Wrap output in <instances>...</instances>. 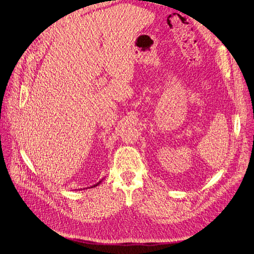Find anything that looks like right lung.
Segmentation results:
<instances>
[{"instance_id":"right-lung-1","label":"right lung","mask_w":254,"mask_h":254,"mask_svg":"<svg viewBox=\"0 0 254 254\" xmlns=\"http://www.w3.org/2000/svg\"><path fill=\"white\" fill-rule=\"evenodd\" d=\"M101 182H102V181H99V182H97L96 184H94V186H92L91 188H95V187H97V186H98V184H99V183H101Z\"/></svg>"}]
</instances>
